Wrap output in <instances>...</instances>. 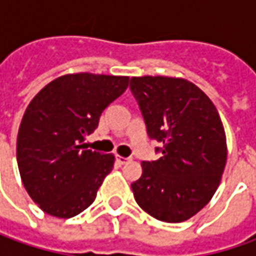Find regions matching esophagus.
<instances>
[{
	"instance_id": "34e87169",
	"label": "esophagus",
	"mask_w": 256,
	"mask_h": 256,
	"mask_svg": "<svg viewBox=\"0 0 256 256\" xmlns=\"http://www.w3.org/2000/svg\"><path fill=\"white\" fill-rule=\"evenodd\" d=\"M128 161H131V158H125V156H120V155H116V162L120 164V165H124V164H126Z\"/></svg>"
}]
</instances>
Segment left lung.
<instances>
[{"instance_id": "8db88e82", "label": "left lung", "mask_w": 256, "mask_h": 256, "mask_svg": "<svg viewBox=\"0 0 256 256\" xmlns=\"http://www.w3.org/2000/svg\"><path fill=\"white\" fill-rule=\"evenodd\" d=\"M131 92L146 132L162 146L161 158L142 161L131 188L136 204L155 220L182 222L211 201L226 164V140L220 114L186 80L134 76Z\"/></svg>"}]
</instances>
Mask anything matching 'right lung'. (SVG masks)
<instances>
[{
  "mask_svg": "<svg viewBox=\"0 0 256 256\" xmlns=\"http://www.w3.org/2000/svg\"><path fill=\"white\" fill-rule=\"evenodd\" d=\"M128 76H60L32 98L16 138V162L28 195L48 215L72 218L95 200L112 154L85 150L102 111L128 88Z\"/></svg>",
  "mask_w": 256,
  "mask_h": 256,
  "instance_id": "right-lung-1",
  "label": "right lung"
}]
</instances>
